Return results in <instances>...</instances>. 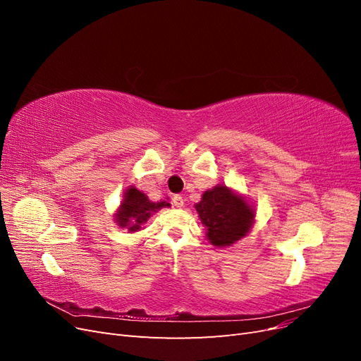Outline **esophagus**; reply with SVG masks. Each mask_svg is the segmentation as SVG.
Segmentation results:
<instances>
[{"instance_id": "esophagus-1", "label": "esophagus", "mask_w": 361, "mask_h": 361, "mask_svg": "<svg viewBox=\"0 0 361 361\" xmlns=\"http://www.w3.org/2000/svg\"><path fill=\"white\" fill-rule=\"evenodd\" d=\"M173 204L176 206V207H182L183 206V197H182V195H179V194L173 195Z\"/></svg>"}]
</instances>
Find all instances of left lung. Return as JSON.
Wrapping results in <instances>:
<instances>
[{
  "instance_id": "8db88e82",
  "label": "left lung",
  "mask_w": 361,
  "mask_h": 361,
  "mask_svg": "<svg viewBox=\"0 0 361 361\" xmlns=\"http://www.w3.org/2000/svg\"><path fill=\"white\" fill-rule=\"evenodd\" d=\"M206 238L215 247H228L244 238L255 223V209L245 197L226 185H216L203 192L202 200L194 204Z\"/></svg>"
}]
</instances>
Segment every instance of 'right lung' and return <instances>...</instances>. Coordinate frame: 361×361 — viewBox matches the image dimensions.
I'll list each match as a JSON object with an SVG mask.
<instances>
[{"label": "right lung", "instance_id": "right-lung-1", "mask_svg": "<svg viewBox=\"0 0 361 361\" xmlns=\"http://www.w3.org/2000/svg\"><path fill=\"white\" fill-rule=\"evenodd\" d=\"M170 203L162 202H150L145 192H141L135 187H128L123 192V200L120 203L117 214L114 215L116 223L126 228L129 233L141 231L149 218L158 212L162 207H169Z\"/></svg>", "mask_w": 361, "mask_h": 361}]
</instances>
